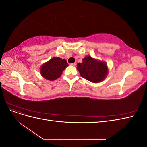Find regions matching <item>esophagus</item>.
<instances>
[{
  "instance_id": "34e87169",
  "label": "esophagus",
  "mask_w": 147,
  "mask_h": 147,
  "mask_svg": "<svg viewBox=\"0 0 147 147\" xmlns=\"http://www.w3.org/2000/svg\"><path fill=\"white\" fill-rule=\"evenodd\" d=\"M70 65H72V66H74V67H75V65H76V63H72V64H70Z\"/></svg>"
}]
</instances>
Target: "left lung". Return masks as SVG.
I'll use <instances>...</instances> for the list:
<instances>
[{"label": "left lung", "mask_w": 147, "mask_h": 147, "mask_svg": "<svg viewBox=\"0 0 147 147\" xmlns=\"http://www.w3.org/2000/svg\"><path fill=\"white\" fill-rule=\"evenodd\" d=\"M82 63L77 64V70L81 76L91 82L97 83L107 76L109 69L105 62L86 56Z\"/></svg>", "instance_id": "8db88e82"}]
</instances>
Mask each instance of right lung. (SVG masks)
<instances>
[{
    "mask_svg": "<svg viewBox=\"0 0 147 147\" xmlns=\"http://www.w3.org/2000/svg\"><path fill=\"white\" fill-rule=\"evenodd\" d=\"M68 65L65 59L59 57H53L41 65L40 74L48 80H55L61 76Z\"/></svg>",
    "mask_w": 147,
    "mask_h": 147,
    "instance_id": "obj_1",
    "label": "right lung"
}]
</instances>
